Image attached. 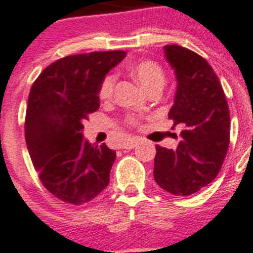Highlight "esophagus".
Returning <instances> with one entry per match:
<instances>
[{"instance_id":"obj_1","label":"esophagus","mask_w":253,"mask_h":253,"mask_svg":"<svg viewBox=\"0 0 253 253\" xmlns=\"http://www.w3.org/2000/svg\"><path fill=\"white\" fill-rule=\"evenodd\" d=\"M136 145H137V140L132 139V140H128V141H126V143L123 144L122 148H123V149L130 150V149H133V148H135Z\"/></svg>"}]
</instances>
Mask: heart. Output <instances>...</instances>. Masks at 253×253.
Segmentation results:
<instances>
[{"instance_id": "b5f03b06", "label": "heart", "mask_w": 253, "mask_h": 253, "mask_svg": "<svg viewBox=\"0 0 253 253\" xmlns=\"http://www.w3.org/2000/svg\"><path fill=\"white\" fill-rule=\"evenodd\" d=\"M131 73L135 77V80L146 91L152 88V87L163 86V84H165V73H163L162 68L159 67L157 63H154V61H137V63H135L131 67ZM114 84H116V76L114 74H108L107 77L103 80V82H101L99 96L101 99H109L112 94H113ZM131 123H136V120L132 118Z\"/></svg>"}]
</instances>
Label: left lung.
Instances as JSON below:
<instances>
[{
  "instance_id": "8db88e82",
  "label": "left lung",
  "mask_w": 253,
  "mask_h": 253,
  "mask_svg": "<svg viewBox=\"0 0 253 253\" xmlns=\"http://www.w3.org/2000/svg\"><path fill=\"white\" fill-rule=\"evenodd\" d=\"M163 48L177 81L169 118L182 130L176 150L156 146L153 172L166 192L190 195L213 181L221 169L230 139V114L221 84L201 55L179 44Z\"/></svg>"
}]
</instances>
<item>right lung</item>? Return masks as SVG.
Returning a JSON list of instances; mask_svg holds the SVG:
<instances>
[{"instance_id":"right-lung-1","label":"right lung","mask_w":253,"mask_h":253,"mask_svg":"<svg viewBox=\"0 0 253 253\" xmlns=\"http://www.w3.org/2000/svg\"><path fill=\"white\" fill-rule=\"evenodd\" d=\"M125 51L65 56L44 68L32 86L25 141L48 192L63 202L84 205L109 184L116 152L84 139V121L100 107L99 90Z\"/></svg>"}]
</instances>
